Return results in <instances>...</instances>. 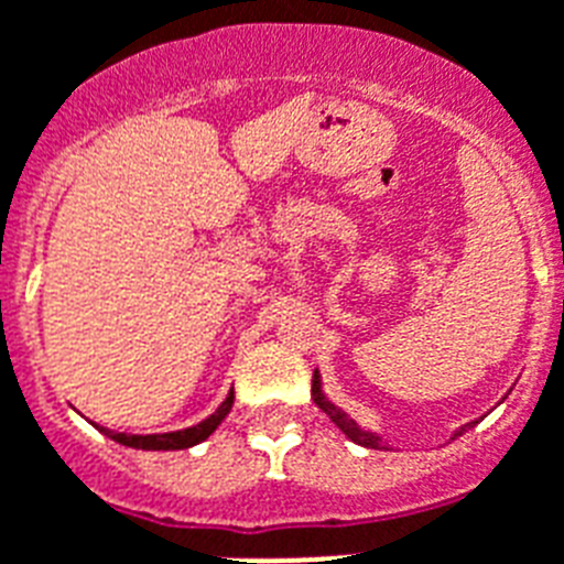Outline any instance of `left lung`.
<instances>
[{
    "label": "left lung",
    "instance_id": "8db88e82",
    "mask_svg": "<svg viewBox=\"0 0 564 564\" xmlns=\"http://www.w3.org/2000/svg\"><path fill=\"white\" fill-rule=\"evenodd\" d=\"M311 392H314L316 406L323 409L325 415L332 417V421L337 423L339 430L346 432L348 438L355 441V444H360V446H371V449H377V446H380V441H377L375 435H371V432H362L360 426H357V423L346 415V412H339L337 406H332V403H328V400L323 398V392H319V377H316V375H314V383H311ZM458 435H460V432H458Z\"/></svg>",
    "mask_w": 564,
    "mask_h": 564
}]
</instances>
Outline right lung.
I'll use <instances>...</instances> for the list:
<instances>
[{
	"instance_id": "right-lung-1",
	"label": "right lung",
	"mask_w": 564,
	"mask_h": 564,
	"mask_svg": "<svg viewBox=\"0 0 564 564\" xmlns=\"http://www.w3.org/2000/svg\"><path fill=\"white\" fill-rule=\"evenodd\" d=\"M232 409V392L227 394V400L216 409V415H209L207 421H202L198 426H189V430L181 432H166V435H123V432H109L104 430L109 438H115L123 446H134V449H187V446L202 444L204 438H209L216 426L230 415Z\"/></svg>"
}]
</instances>
